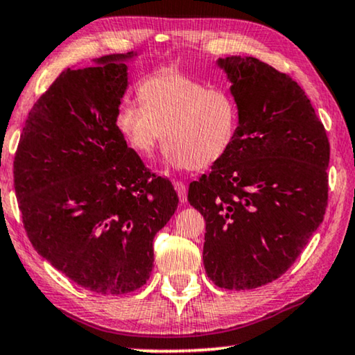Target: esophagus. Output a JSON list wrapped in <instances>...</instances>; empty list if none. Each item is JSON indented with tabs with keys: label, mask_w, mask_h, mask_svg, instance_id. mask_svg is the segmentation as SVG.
I'll return each mask as SVG.
<instances>
[{
	"label": "esophagus",
	"mask_w": 355,
	"mask_h": 355,
	"mask_svg": "<svg viewBox=\"0 0 355 355\" xmlns=\"http://www.w3.org/2000/svg\"><path fill=\"white\" fill-rule=\"evenodd\" d=\"M174 189H176L178 192L179 201H181V203H185V201H187V187H185V184L181 181L174 182Z\"/></svg>",
	"instance_id": "1"
}]
</instances>
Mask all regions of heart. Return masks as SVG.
<instances>
[{
  "mask_svg": "<svg viewBox=\"0 0 355 355\" xmlns=\"http://www.w3.org/2000/svg\"><path fill=\"white\" fill-rule=\"evenodd\" d=\"M138 98L141 106H119L116 123L139 155H150L162 135L165 160L176 168H206L225 155L238 119L225 90L163 69L139 84Z\"/></svg>",
  "mask_w": 355,
  "mask_h": 355,
  "instance_id": "heart-1",
  "label": "heart"
}]
</instances>
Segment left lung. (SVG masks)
<instances>
[{
	"mask_svg": "<svg viewBox=\"0 0 355 355\" xmlns=\"http://www.w3.org/2000/svg\"><path fill=\"white\" fill-rule=\"evenodd\" d=\"M217 67L232 83L238 127L187 200L206 220V275L249 291L284 275L322 223L330 144L291 76L254 57L219 58Z\"/></svg>",
	"mask_w": 355,
	"mask_h": 355,
	"instance_id": "8db88e82",
	"label": "left lung"
}]
</instances>
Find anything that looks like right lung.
I'll list each match as a JSON object with an SVG mask.
<instances>
[{
    "label": "right lung",
    "instance_id": "add662e5",
    "mask_svg": "<svg viewBox=\"0 0 355 355\" xmlns=\"http://www.w3.org/2000/svg\"><path fill=\"white\" fill-rule=\"evenodd\" d=\"M112 53L63 71L31 107L14 159V189L33 248L76 284L103 295L143 287L154 236L179 198L119 132L127 62Z\"/></svg>",
    "mask_w": 355,
    "mask_h": 355
}]
</instances>
